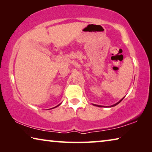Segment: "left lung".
<instances>
[{"mask_svg": "<svg viewBox=\"0 0 152 152\" xmlns=\"http://www.w3.org/2000/svg\"><path fill=\"white\" fill-rule=\"evenodd\" d=\"M124 99V98H123V99H121V100H120V101H119V102H117V103H115V104H113V105H111V106H109V107H115V106H116L117 104H118L119 103H120L121 102V101L122 100ZM93 105H94V106H96V107H104V106H101V105H98V104H92Z\"/></svg>", "mask_w": 152, "mask_h": 152, "instance_id": "1", "label": "left lung"}]
</instances>
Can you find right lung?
I'll list each match as a JSON object with an SVG mask.
<instances>
[{
	"instance_id": "obj_1",
	"label": "right lung",
	"mask_w": 152,
	"mask_h": 152,
	"mask_svg": "<svg viewBox=\"0 0 152 152\" xmlns=\"http://www.w3.org/2000/svg\"><path fill=\"white\" fill-rule=\"evenodd\" d=\"M61 104V103L60 104H58V105H57V106H56V107H53V108H56V107H58V106H60V105ZM53 108H52V109H53Z\"/></svg>"
}]
</instances>
